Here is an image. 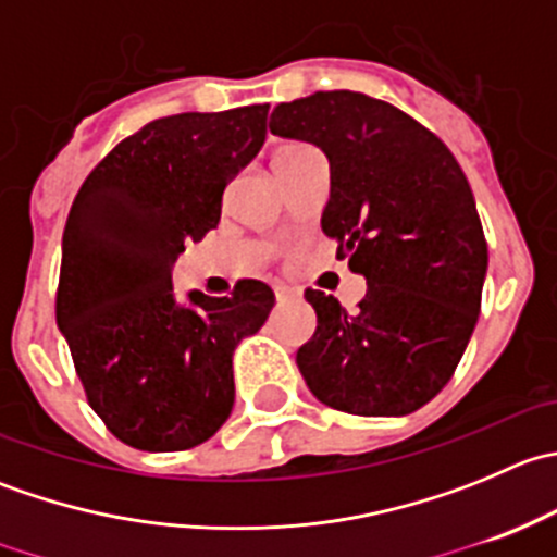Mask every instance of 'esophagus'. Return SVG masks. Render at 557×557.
I'll use <instances>...</instances> for the list:
<instances>
[{"mask_svg": "<svg viewBox=\"0 0 557 557\" xmlns=\"http://www.w3.org/2000/svg\"><path fill=\"white\" fill-rule=\"evenodd\" d=\"M274 296H277V301H296V299H299V294H296L294 288H274Z\"/></svg>", "mask_w": 557, "mask_h": 557, "instance_id": "1", "label": "esophagus"}]
</instances>
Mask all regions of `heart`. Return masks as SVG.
Masks as SVG:
<instances>
[{
  "label": "heart",
  "instance_id": "heart-1",
  "mask_svg": "<svg viewBox=\"0 0 557 557\" xmlns=\"http://www.w3.org/2000/svg\"><path fill=\"white\" fill-rule=\"evenodd\" d=\"M310 148H312V145H305V143H285V145H280V148L274 150V159H272L274 172H277V174L285 172L290 164H296V161H299L301 156H305Z\"/></svg>",
  "mask_w": 557,
  "mask_h": 557
}]
</instances>
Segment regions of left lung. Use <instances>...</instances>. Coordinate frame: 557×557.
I'll return each mask as SVG.
<instances>
[{"label":"left lung","mask_w":557,"mask_h":557,"mask_svg":"<svg viewBox=\"0 0 557 557\" xmlns=\"http://www.w3.org/2000/svg\"><path fill=\"white\" fill-rule=\"evenodd\" d=\"M269 128L325 153L320 226L369 285L352 312L307 288L318 329L296 352L301 377L339 412H414L450 383L480 314L487 243L469 180L434 132L367 94L283 102Z\"/></svg>","instance_id":"1"}]
</instances>
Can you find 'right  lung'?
I'll return each mask as SVG.
<instances>
[{"label":"right lung","instance_id":"1","mask_svg":"<svg viewBox=\"0 0 557 557\" xmlns=\"http://www.w3.org/2000/svg\"><path fill=\"white\" fill-rule=\"evenodd\" d=\"M269 104L145 123L94 166L61 243L55 320L94 412L128 447L177 453L234 407L232 356L274 307L261 280L174 299L185 243L221 221L223 190L267 139Z\"/></svg>","mask_w":557,"mask_h":557}]
</instances>
